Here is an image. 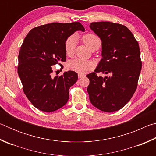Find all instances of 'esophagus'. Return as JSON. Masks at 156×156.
<instances>
[{
    "label": "esophagus",
    "mask_w": 156,
    "mask_h": 156,
    "mask_svg": "<svg viewBox=\"0 0 156 156\" xmlns=\"http://www.w3.org/2000/svg\"><path fill=\"white\" fill-rule=\"evenodd\" d=\"M78 78H83V77H84V75L83 74H81V73H78Z\"/></svg>",
    "instance_id": "esophagus-1"
}]
</instances>
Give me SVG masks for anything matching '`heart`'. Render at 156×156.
Masks as SVG:
<instances>
[{"mask_svg": "<svg viewBox=\"0 0 156 156\" xmlns=\"http://www.w3.org/2000/svg\"><path fill=\"white\" fill-rule=\"evenodd\" d=\"M84 44L90 49H98L102 44L101 39L96 34L93 33H87L84 34L82 37ZM76 44V37L70 36L66 39L65 42V50L67 56H72L75 51ZM94 67V63L81 58H75L70 60L67 64V68L71 71L84 74Z\"/></svg>", "mask_w": 156, "mask_h": 156, "instance_id": "1", "label": "heart"}]
</instances>
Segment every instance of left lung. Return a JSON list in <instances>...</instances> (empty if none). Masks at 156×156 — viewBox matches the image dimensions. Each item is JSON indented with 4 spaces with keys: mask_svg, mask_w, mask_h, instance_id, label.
<instances>
[{
    "mask_svg": "<svg viewBox=\"0 0 156 156\" xmlns=\"http://www.w3.org/2000/svg\"><path fill=\"white\" fill-rule=\"evenodd\" d=\"M90 28L101 39L102 58L94 72L87 75L89 100L102 112H115L127 103L137 89L142 69L139 44L123 25L94 22ZM97 73L110 76L102 78Z\"/></svg>",
    "mask_w": 156,
    "mask_h": 156,
    "instance_id": "obj_1",
    "label": "left lung"
}]
</instances>
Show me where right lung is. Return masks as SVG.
Wrapping results in <instances>:
<instances>
[{
    "label": "right lung",
    "mask_w": 156,
    "mask_h": 156,
    "mask_svg": "<svg viewBox=\"0 0 156 156\" xmlns=\"http://www.w3.org/2000/svg\"><path fill=\"white\" fill-rule=\"evenodd\" d=\"M78 30H85L79 22L38 26L27 34L20 47L18 73L23 91L42 112H54L64 106L69 98V88L78 80V73L73 71L51 76L52 66L66 61V39Z\"/></svg>",
    "instance_id": "add662e5"
}]
</instances>
